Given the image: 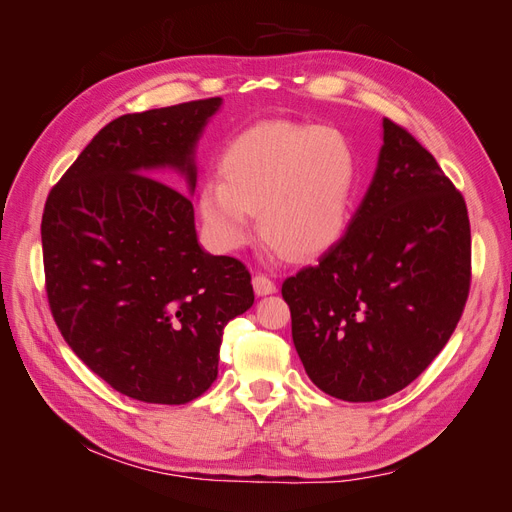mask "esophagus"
I'll list each match as a JSON object with an SVG mask.
<instances>
[{
	"mask_svg": "<svg viewBox=\"0 0 512 512\" xmlns=\"http://www.w3.org/2000/svg\"><path fill=\"white\" fill-rule=\"evenodd\" d=\"M252 284H254V290H256L258 297H265V294H273V292L277 290V288H275V282L271 280V277L262 275V273H256V275H254Z\"/></svg>",
	"mask_w": 512,
	"mask_h": 512,
	"instance_id": "obj_1",
	"label": "esophagus"
}]
</instances>
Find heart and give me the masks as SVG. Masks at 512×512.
<instances>
[{
	"label": "heart",
	"instance_id": "obj_1",
	"mask_svg": "<svg viewBox=\"0 0 512 512\" xmlns=\"http://www.w3.org/2000/svg\"><path fill=\"white\" fill-rule=\"evenodd\" d=\"M356 160L346 136L329 126L265 121L232 138L220 177L198 192L200 218L220 250H237L260 232L292 258L327 252L350 218Z\"/></svg>",
	"mask_w": 512,
	"mask_h": 512
}]
</instances>
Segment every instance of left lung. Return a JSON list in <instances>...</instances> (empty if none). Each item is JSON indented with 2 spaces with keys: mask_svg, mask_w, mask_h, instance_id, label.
<instances>
[{
  "mask_svg": "<svg viewBox=\"0 0 512 512\" xmlns=\"http://www.w3.org/2000/svg\"><path fill=\"white\" fill-rule=\"evenodd\" d=\"M382 126L376 175L346 235L282 284L309 380L354 404L423 374L451 339L472 282L466 200L404 126Z\"/></svg>",
  "mask_w": 512,
  "mask_h": 512,
  "instance_id": "obj_1",
  "label": "left lung"
}]
</instances>
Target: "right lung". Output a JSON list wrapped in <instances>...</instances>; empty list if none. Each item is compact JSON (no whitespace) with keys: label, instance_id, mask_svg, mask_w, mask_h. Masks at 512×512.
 Masks as SVG:
<instances>
[{"label":"right lung","instance_id":"1","mask_svg":"<svg viewBox=\"0 0 512 512\" xmlns=\"http://www.w3.org/2000/svg\"><path fill=\"white\" fill-rule=\"evenodd\" d=\"M220 98L121 115L91 138L46 198V299L79 359L121 395L179 406L218 378L228 320L254 303L241 260L198 245L194 145Z\"/></svg>","mask_w":512,"mask_h":512}]
</instances>
